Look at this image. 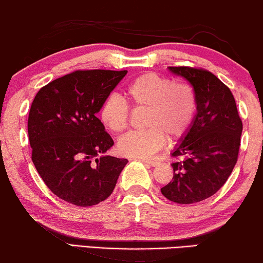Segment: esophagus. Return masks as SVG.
I'll return each instance as SVG.
<instances>
[{"label": "esophagus", "mask_w": 263, "mask_h": 263, "mask_svg": "<svg viewBox=\"0 0 263 263\" xmlns=\"http://www.w3.org/2000/svg\"><path fill=\"white\" fill-rule=\"evenodd\" d=\"M141 162L143 163H147V164H149L150 166H157L158 164H160V162L158 161H154V160H145V158H140Z\"/></svg>", "instance_id": "34e87169"}]
</instances>
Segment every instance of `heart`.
I'll list each match as a JSON object with an SVG mask.
<instances>
[{
	"label": "heart",
	"instance_id": "b5f03b06",
	"mask_svg": "<svg viewBox=\"0 0 263 263\" xmlns=\"http://www.w3.org/2000/svg\"><path fill=\"white\" fill-rule=\"evenodd\" d=\"M124 96L134 108L145 109L144 130L129 132L118 142L122 155L130 157H149L170 140L183 137L191 128L197 113L195 89L186 83L149 72L128 84ZM103 126L113 133L127 128L129 110L122 99L109 96L103 100L99 111Z\"/></svg>",
	"mask_w": 263,
	"mask_h": 263
}]
</instances>
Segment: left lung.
Listing matches in <instances>:
<instances>
[{"instance_id": "8db88e82", "label": "left lung", "mask_w": 263, "mask_h": 263, "mask_svg": "<svg viewBox=\"0 0 263 263\" xmlns=\"http://www.w3.org/2000/svg\"><path fill=\"white\" fill-rule=\"evenodd\" d=\"M195 89L197 113L191 128L171 155L172 180L162 195L177 204H195L220 189L238 161L242 122L233 94L213 73L186 66L169 67Z\"/></svg>"}]
</instances>
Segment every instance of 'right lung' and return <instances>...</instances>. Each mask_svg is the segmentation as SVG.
<instances>
[{
    "label": "right lung",
    "mask_w": 263,
    "mask_h": 263,
    "mask_svg": "<svg viewBox=\"0 0 263 263\" xmlns=\"http://www.w3.org/2000/svg\"><path fill=\"white\" fill-rule=\"evenodd\" d=\"M128 71H76L34 97L28 119L32 162L46 186L60 199L93 206L113 192L128 160L103 155L114 141L97 118Z\"/></svg>",
    "instance_id": "1"
}]
</instances>
